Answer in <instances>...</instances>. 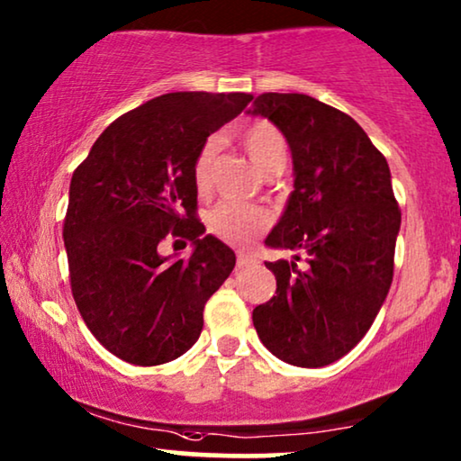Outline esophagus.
<instances>
[{
    "label": "esophagus",
    "mask_w": 461,
    "mask_h": 461,
    "mask_svg": "<svg viewBox=\"0 0 461 461\" xmlns=\"http://www.w3.org/2000/svg\"><path fill=\"white\" fill-rule=\"evenodd\" d=\"M254 265H258V258H256V256H252V254H243V252H239L237 254V267H254Z\"/></svg>",
    "instance_id": "esophagus-1"
}]
</instances>
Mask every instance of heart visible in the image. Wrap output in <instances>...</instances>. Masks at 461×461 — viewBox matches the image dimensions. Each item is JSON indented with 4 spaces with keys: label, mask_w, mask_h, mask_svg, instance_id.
<instances>
[{
    "label": "heart",
    "mask_w": 461,
    "mask_h": 461,
    "mask_svg": "<svg viewBox=\"0 0 461 461\" xmlns=\"http://www.w3.org/2000/svg\"><path fill=\"white\" fill-rule=\"evenodd\" d=\"M239 137H241V143L245 152H248L249 160H252L260 171H265L268 165L277 163V160H285V154H288V146H285L282 131L267 121H254L245 124ZM216 154L218 140H207L194 158L193 177L194 186L199 188L201 193L207 190L209 182H212V169ZM267 224L268 216L262 209L239 201L220 203V205L212 212V216H209V229H212L213 235L237 245L252 241Z\"/></svg>",
    "instance_id": "heart-1"
}]
</instances>
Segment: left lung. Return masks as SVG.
Masks as SVG:
<instances>
[{"label": "left lung", "mask_w": 461, "mask_h": 461, "mask_svg": "<svg viewBox=\"0 0 461 461\" xmlns=\"http://www.w3.org/2000/svg\"><path fill=\"white\" fill-rule=\"evenodd\" d=\"M248 113L282 131L294 171L265 241L294 258L265 262L277 290L254 309V328L279 360L328 366L360 343L390 292L400 230L390 167L354 118L309 95L265 93Z\"/></svg>", "instance_id": "8db88e82"}]
</instances>
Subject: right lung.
<instances>
[{
    "instance_id": "1",
    "label": "right lung",
    "mask_w": 461,
    "mask_h": 461,
    "mask_svg": "<svg viewBox=\"0 0 461 461\" xmlns=\"http://www.w3.org/2000/svg\"><path fill=\"white\" fill-rule=\"evenodd\" d=\"M252 95L167 93L113 121L71 176L63 239L71 294L110 354L157 366L193 348L235 252L196 220L194 158ZM190 259L163 257L168 232Z\"/></svg>"
}]
</instances>
